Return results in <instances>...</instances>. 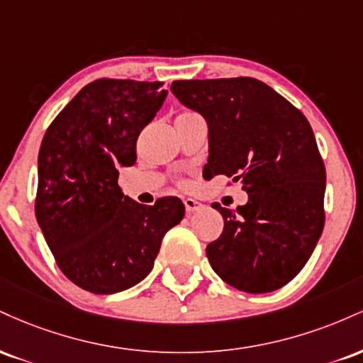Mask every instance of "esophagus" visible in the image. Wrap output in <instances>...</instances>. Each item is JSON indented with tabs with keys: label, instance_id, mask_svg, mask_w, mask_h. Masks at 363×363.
Returning <instances> with one entry per match:
<instances>
[{
	"label": "esophagus",
	"instance_id": "obj_1",
	"mask_svg": "<svg viewBox=\"0 0 363 363\" xmlns=\"http://www.w3.org/2000/svg\"><path fill=\"white\" fill-rule=\"evenodd\" d=\"M184 206H186V211L187 213H194V211H198L199 208H201V203H198L196 199L193 198H186L184 199Z\"/></svg>",
	"mask_w": 363,
	"mask_h": 363
}]
</instances>
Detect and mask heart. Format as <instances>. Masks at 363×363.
Segmentation results:
<instances>
[{"instance_id": "heart-1", "label": "heart", "mask_w": 363, "mask_h": 363, "mask_svg": "<svg viewBox=\"0 0 363 363\" xmlns=\"http://www.w3.org/2000/svg\"><path fill=\"white\" fill-rule=\"evenodd\" d=\"M182 116H193V112H184V114H181V116H179V118H182ZM181 184H182V186H187V182L182 181Z\"/></svg>"}]
</instances>
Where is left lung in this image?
<instances>
[{
    "label": "left lung",
    "mask_w": 363,
    "mask_h": 363,
    "mask_svg": "<svg viewBox=\"0 0 363 363\" xmlns=\"http://www.w3.org/2000/svg\"><path fill=\"white\" fill-rule=\"evenodd\" d=\"M170 91L208 124L205 176L242 182L249 199L223 216L206 256L237 290L281 289L309 261L324 227L326 169L309 121L254 78L177 80Z\"/></svg>",
    "instance_id": "left-lung-1"
}]
</instances>
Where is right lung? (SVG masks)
Here are the masks:
<instances>
[{
	"label": "right lung",
	"instance_id": "add662e5",
	"mask_svg": "<svg viewBox=\"0 0 363 363\" xmlns=\"http://www.w3.org/2000/svg\"><path fill=\"white\" fill-rule=\"evenodd\" d=\"M167 91L160 82L95 80L45 131L35 216L61 272L91 294H116L152 272L165 232L184 218L179 198L145 206L123 194L119 167Z\"/></svg>",
	"mask_w": 363,
	"mask_h": 363
}]
</instances>
